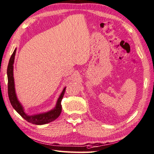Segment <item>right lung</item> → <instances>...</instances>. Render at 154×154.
I'll return each mask as SVG.
<instances>
[{"label": "right lung", "mask_w": 154, "mask_h": 154, "mask_svg": "<svg viewBox=\"0 0 154 154\" xmlns=\"http://www.w3.org/2000/svg\"><path fill=\"white\" fill-rule=\"evenodd\" d=\"M17 49H15L13 52L12 55H11V57L9 61V64L8 66V69H7V73H8V97L10 101L13 108L15 109V110L19 113V114L26 119V121L30 122L31 124H37V125H42V124H46L49 123L51 122L54 121L59 117L62 111V105L61 101L62 98L64 97V92H65V88H64L60 96L58 98L57 101L56 106L55 108L51 111H48L47 112L42 113V114L35 115H28L24 112L23 108L21 103L18 101L16 94H15V89H14V77H13V64L14 61V56L16 53Z\"/></svg>", "instance_id": "right-lung-1"}]
</instances>
